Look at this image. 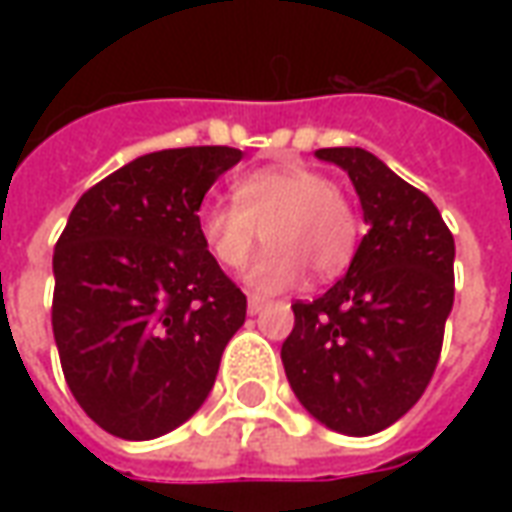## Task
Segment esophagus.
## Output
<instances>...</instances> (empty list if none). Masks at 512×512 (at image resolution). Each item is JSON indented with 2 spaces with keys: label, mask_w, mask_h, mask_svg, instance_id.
Segmentation results:
<instances>
[{
  "label": "esophagus",
  "mask_w": 512,
  "mask_h": 512,
  "mask_svg": "<svg viewBox=\"0 0 512 512\" xmlns=\"http://www.w3.org/2000/svg\"><path fill=\"white\" fill-rule=\"evenodd\" d=\"M266 304H268V301L260 299V296H249V312H252V315H257V312L266 310Z\"/></svg>",
  "instance_id": "1"
}]
</instances>
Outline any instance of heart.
I'll list each match as a JSON object with an SVG mask.
<instances>
[{
	"label": "heart",
	"mask_w": 512,
	"mask_h": 512,
	"mask_svg": "<svg viewBox=\"0 0 512 512\" xmlns=\"http://www.w3.org/2000/svg\"><path fill=\"white\" fill-rule=\"evenodd\" d=\"M235 202L208 200L197 227L208 252L224 268L238 271L271 241L246 282L260 293L293 288L304 268L329 279L348 268L359 246V213L334 180L304 164H282L246 172L233 183Z\"/></svg>",
	"instance_id": "b5f03b06"
}]
</instances>
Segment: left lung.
Here are the masks:
<instances>
[{
    "label": "left lung",
    "instance_id": "obj_1",
    "mask_svg": "<svg viewBox=\"0 0 512 512\" xmlns=\"http://www.w3.org/2000/svg\"><path fill=\"white\" fill-rule=\"evenodd\" d=\"M354 183L367 235L348 274L293 304L282 365L299 403L326 428L370 436L417 403L439 365L455 299V241L428 194L362 147H323Z\"/></svg>",
    "mask_w": 512,
    "mask_h": 512
}]
</instances>
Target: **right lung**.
Listing matches in <instances>:
<instances>
[{"label": "right lung", "mask_w": 512, "mask_h": 512, "mask_svg": "<svg viewBox=\"0 0 512 512\" xmlns=\"http://www.w3.org/2000/svg\"><path fill=\"white\" fill-rule=\"evenodd\" d=\"M241 156L205 145L134 158L84 191L54 246L62 373L112 436L145 441L183 425L244 326L246 296L197 227L205 191Z\"/></svg>", "instance_id": "right-lung-1"}]
</instances>
